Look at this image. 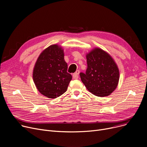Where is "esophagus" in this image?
Instances as JSON below:
<instances>
[{
	"mask_svg": "<svg viewBox=\"0 0 147 147\" xmlns=\"http://www.w3.org/2000/svg\"><path fill=\"white\" fill-rule=\"evenodd\" d=\"M79 73H80V71H79V70H77V71L73 74V78L74 79H78Z\"/></svg>",
	"mask_w": 147,
	"mask_h": 147,
	"instance_id": "1",
	"label": "esophagus"
}]
</instances>
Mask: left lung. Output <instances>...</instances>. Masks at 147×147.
<instances>
[{
    "label": "left lung",
    "mask_w": 147,
    "mask_h": 147,
    "mask_svg": "<svg viewBox=\"0 0 147 147\" xmlns=\"http://www.w3.org/2000/svg\"><path fill=\"white\" fill-rule=\"evenodd\" d=\"M88 68L80 73L81 80L94 95L109 96L116 88L119 71L113 58L103 50L95 48L86 55Z\"/></svg>",
    "instance_id": "8db88e82"
}]
</instances>
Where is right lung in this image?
Returning a JSON list of instances; mask_svg holds the SVG:
<instances>
[{
  "mask_svg": "<svg viewBox=\"0 0 147 147\" xmlns=\"http://www.w3.org/2000/svg\"><path fill=\"white\" fill-rule=\"evenodd\" d=\"M64 51L57 45L49 46L38 57L33 70L35 85L40 93L49 98H56L66 92L72 79L67 73Z\"/></svg>",
  "mask_w": 147,
  "mask_h": 147,
  "instance_id": "add662e5",
  "label": "right lung"
}]
</instances>
